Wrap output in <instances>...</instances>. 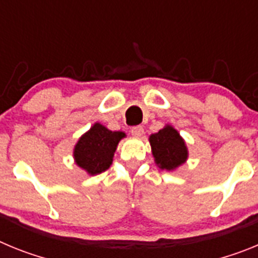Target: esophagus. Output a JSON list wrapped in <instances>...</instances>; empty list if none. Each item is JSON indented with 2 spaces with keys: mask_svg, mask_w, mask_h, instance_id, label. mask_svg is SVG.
<instances>
[{
  "mask_svg": "<svg viewBox=\"0 0 258 258\" xmlns=\"http://www.w3.org/2000/svg\"><path fill=\"white\" fill-rule=\"evenodd\" d=\"M131 133H132V136H134V137H142L143 133H145V131H143V126H141V125H137V126L132 127Z\"/></svg>",
  "mask_w": 258,
  "mask_h": 258,
  "instance_id": "34e87169",
  "label": "esophagus"
}]
</instances>
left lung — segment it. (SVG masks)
Returning a JSON list of instances; mask_svg holds the SVG:
<instances>
[{
  "label": "left lung",
  "instance_id": "1",
  "mask_svg": "<svg viewBox=\"0 0 258 258\" xmlns=\"http://www.w3.org/2000/svg\"><path fill=\"white\" fill-rule=\"evenodd\" d=\"M155 163L160 169L174 170L187 160L188 151L183 138L172 125L165 126L150 136Z\"/></svg>",
  "mask_w": 258,
  "mask_h": 258
}]
</instances>
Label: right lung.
<instances>
[{
    "label": "right lung",
    "mask_w": 258,
    "mask_h": 258,
    "mask_svg": "<svg viewBox=\"0 0 258 258\" xmlns=\"http://www.w3.org/2000/svg\"><path fill=\"white\" fill-rule=\"evenodd\" d=\"M124 137L122 132L108 131L102 124L95 122L75 146V161L90 175L99 174L112 164L116 147Z\"/></svg>",
    "instance_id": "1"
}]
</instances>
